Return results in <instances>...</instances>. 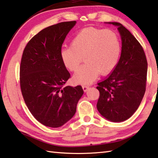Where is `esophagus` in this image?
Segmentation results:
<instances>
[{
	"label": "esophagus",
	"mask_w": 158,
	"mask_h": 158,
	"mask_svg": "<svg viewBox=\"0 0 158 158\" xmlns=\"http://www.w3.org/2000/svg\"><path fill=\"white\" fill-rule=\"evenodd\" d=\"M82 89H83L84 92H87L88 89H89V86H88V85H83L82 86Z\"/></svg>",
	"instance_id": "esophagus-1"
}]
</instances>
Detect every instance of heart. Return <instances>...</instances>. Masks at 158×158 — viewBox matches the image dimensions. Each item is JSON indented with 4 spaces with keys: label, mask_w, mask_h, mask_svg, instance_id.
<instances>
[{
    "label": "heart",
    "mask_w": 158,
    "mask_h": 158,
    "mask_svg": "<svg viewBox=\"0 0 158 158\" xmlns=\"http://www.w3.org/2000/svg\"><path fill=\"white\" fill-rule=\"evenodd\" d=\"M118 35L110 30L89 27L79 31L71 41V46L61 49L60 57L66 68L76 71L82 61L85 63L74 75V81L90 84L99 73L107 75L117 66L121 55Z\"/></svg>",
    "instance_id": "b5f03b06"
}]
</instances>
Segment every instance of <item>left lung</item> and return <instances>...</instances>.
I'll return each mask as SVG.
<instances>
[{
    "label": "left lung",
    "mask_w": 158,
    "mask_h": 158,
    "mask_svg": "<svg viewBox=\"0 0 158 158\" xmlns=\"http://www.w3.org/2000/svg\"><path fill=\"white\" fill-rule=\"evenodd\" d=\"M122 47L117 66L96 87L100 96L98 111L106 119L121 122L129 118L139 107L146 91L148 63L142 46L128 29L117 22Z\"/></svg>",
    "instance_id": "left-lung-1"
}]
</instances>
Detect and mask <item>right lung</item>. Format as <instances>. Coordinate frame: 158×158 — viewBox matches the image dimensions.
Wrapping results in <instances>:
<instances>
[{
	"label": "right lung",
	"instance_id": "obj_1",
	"mask_svg": "<svg viewBox=\"0 0 158 158\" xmlns=\"http://www.w3.org/2000/svg\"><path fill=\"white\" fill-rule=\"evenodd\" d=\"M76 21L52 25L35 35L24 48L20 65V86L27 108L43 125L58 128L73 117L83 94L81 85H64L70 73L60 51Z\"/></svg>",
	"mask_w": 158,
	"mask_h": 158
}]
</instances>
